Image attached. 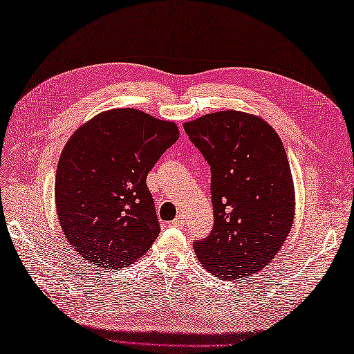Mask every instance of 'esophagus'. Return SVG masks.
I'll return each instance as SVG.
<instances>
[{
    "label": "esophagus",
    "mask_w": 354,
    "mask_h": 354,
    "mask_svg": "<svg viewBox=\"0 0 354 354\" xmlns=\"http://www.w3.org/2000/svg\"><path fill=\"white\" fill-rule=\"evenodd\" d=\"M171 227H176V228H181L184 225V216L183 214H178L175 219H173V222H170Z\"/></svg>",
    "instance_id": "esophagus-1"
}]
</instances>
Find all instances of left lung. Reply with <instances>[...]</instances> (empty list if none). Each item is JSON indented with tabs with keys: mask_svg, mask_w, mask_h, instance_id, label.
<instances>
[{
	"mask_svg": "<svg viewBox=\"0 0 354 354\" xmlns=\"http://www.w3.org/2000/svg\"><path fill=\"white\" fill-rule=\"evenodd\" d=\"M212 169L214 225L193 243L209 272L248 278L270 263L292 228L295 194L283 142L265 120L221 111L184 124Z\"/></svg>",
	"mask_w": 354,
	"mask_h": 354,
	"instance_id": "1",
	"label": "left lung"
}]
</instances>
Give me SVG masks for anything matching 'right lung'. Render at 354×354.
<instances>
[{
  "label": "right lung",
  "instance_id": "add662e5",
  "mask_svg": "<svg viewBox=\"0 0 354 354\" xmlns=\"http://www.w3.org/2000/svg\"><path fill=\"white\" fill-rule=\"evenodd\" d=\"M179 138L175 123L138 109H111L73 133L59 158L55 198L61 228L88 265H133L160 234L146 178Z\"/></svg>",
  "mask_w": 354,
  "mask_h": 354
}]
</instances>
